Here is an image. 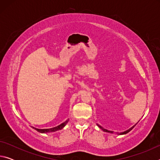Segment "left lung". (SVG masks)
Masks as SVG:
<instances>
[{"instance_id":"left-lung-1","label":"left lung","mask_w":160,"mask_h":160,"mask_svg":"<svg viewBox=\"0 0 160 160\" xmlns=\"http://www.w3.org/2000/svg\"><path fill=\"white\" fill-rule=\"evenodd\" d=\"M97 126H98L99 127V128H101L102 130V131H104V132H112V131H108V130H107V129H104V128H102V127L101 126H99V125H98V124H97ZM135 126H132V127H131V128H130V129H128V130H127V131H124V132H121V133H120L121 135H122V134H126L127 133V132H128L129 131H131V130L132 129V128H134V127H135Z\"/></svg>"}]
</instances>
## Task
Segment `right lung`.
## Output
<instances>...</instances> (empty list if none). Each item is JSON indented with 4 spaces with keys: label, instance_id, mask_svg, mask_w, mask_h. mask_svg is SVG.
Returning a JSON list of instances; mask_svg holds the SVG:
<instances>
[{
    "label": "right lung",
    "instance_id": "obj_1",
    "mask_svg": "<svg viewBox=\"0 0 160 160\" xmlns=\"http://www.w3.org/2000/svg\"><path fill=\"white\" fill-rule=\"evenodd\" d=\"M68 119L67 121H65V122H63V123H61V125H59V126H56V127H54V128H48V129H39V128H34L38 132H42V133H44V132H54V131H58V130H61L66 125V123H68Z\"/></svg>",
    "mask_w": 160,
    "mask_h": 160
}]
</instances>
